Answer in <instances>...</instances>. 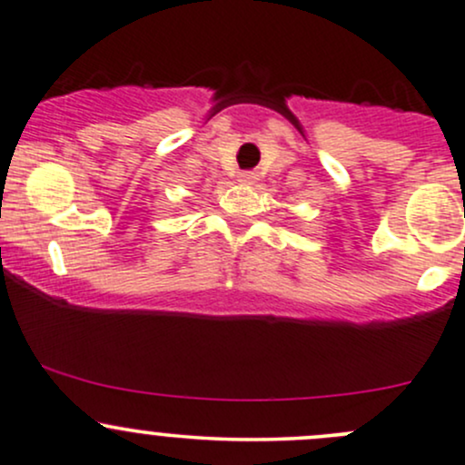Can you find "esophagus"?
I'll return each mask as SVG.
<instances>
[{
    "label": "esophagus",
    "instance_id": "1",
    "mask_svg": "<svg viewBox=\"0 0 465 465\" xmlns=\"http://www.w3.org/2000/svg\"><path fill=\"white\" fill-rule=\"evenodd\" d=\"M238 183L252 184L253 183V173H241V175H238Z\"/></svg>",
    "mask_w": 465,
    "mask_h": 465
}]
</instances>
